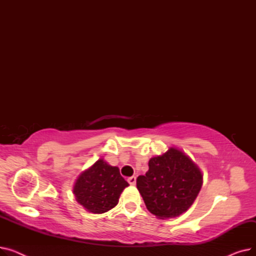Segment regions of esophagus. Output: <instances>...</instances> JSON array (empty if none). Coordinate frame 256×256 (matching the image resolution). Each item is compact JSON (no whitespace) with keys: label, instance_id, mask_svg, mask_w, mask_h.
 I'll list each match as a JSON object with an SVG mask.
<instances>
[{"label":"esophagus","instance_id":"34e87169","mask_svg":"<svg viewBox=\"0 0 256 256\" xmlns=\"http://www.w3.org/2000/svg\"><path fill=\"white\" fill-rule=\"evenodd\" d=\"M128 182L130 186H135L136 184V178L135 176H132V178H128Z\"/></svg>","mask_w":256,"mask_h":256}]
</instances>
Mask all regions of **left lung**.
<instances>
[{
  "instance_id": "1",
  "label": "left lung",
  "mask_w": 256,
  "mask_h": 256,
  "mask_svg": "<svg viewBox=\"0 0 256 256\" xmlns=\"http://www.w3.org/2000/svg\"><path fill=\"white\" fill-rule=\"evenodd\" d=\"M148 171L137 178L144 204L158 218H174L184 212L196 199L202 174L189 156L171 148L148 162Z\"/></svg>"
}]
</instances>
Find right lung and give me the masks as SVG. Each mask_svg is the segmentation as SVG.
Listing matches in <instances>:
<instances>
[{
    "label": "right lung",
    "instance_id": "add662e5",
    "mask_svg": "<svg viewBox=\"0 0 256 256\" xmlns=\"http://www.w3.org/2000/svg\"><path fill=\"white\" fill-rule=\"evenodd\" d=\"M128 186V182L120 176L118 167L98 160L78 176L74 194L78 202L88 212L102 214L118 204L121 192Z\"/></svg>",
    "mask_w": 256,
    "mask_h": 256
}]
</instances>
